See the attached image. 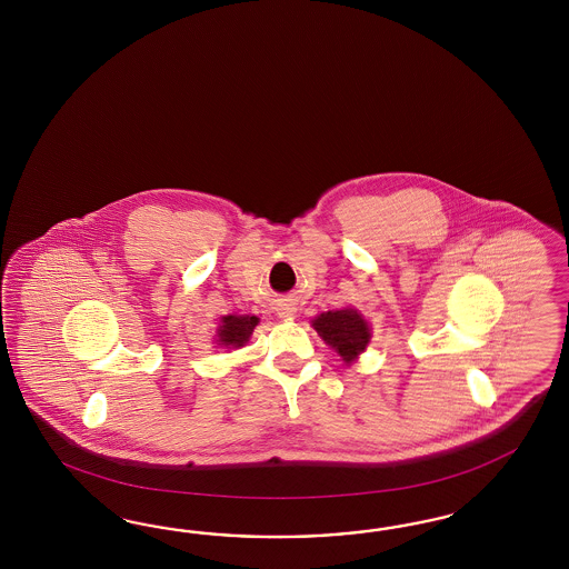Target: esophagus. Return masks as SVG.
Returning <instances> with one entry per match:
<instances>
[{"label": "esophagus", "instance_id": "esophagus-1", "mask_svg": "<svg viewBox=\"0 0 569 569\" xmlns=\"http://www.w3.org/2000/svg\"><path fill=\"white\" fill-rule=\"evenodd\" d=\"M293 315H296V309L290 307V305H286V307L279 309V317H283V319H293Z\"/></svg>", "mask_w": 569, "mask_h": 569}]
</instances>
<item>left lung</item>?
Returning a JSON list of instances; mask_svg holds the SVG:
<instances>
[{
    "instance_id": "obj_1",
    "label": "left lung",
    "mask_w": 569,
    "mask_h": 569,
    "mask_svg": "<svg viewBox=\"0 0 569 569\" xmlns=\"http://www.w3.org/2000/svg\"><path fill=\"white\" fill-rule=\"evenodd\" d=\"M312 326L331 348L338 350V355L346 362L355 361L365 350V346L369 345V338H371L367 321L357 310L352 309L323 312L312 321Z\"/></svg>"
}]
</instances>
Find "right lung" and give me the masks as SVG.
Masks as SVG:
<instances>
[{
	"label": "right lung",
	"instance_id": "right-lung-1",
	"mask_svg": "<svg viewBox=\"0 0 569 569\" xmlns=\"http://www.w3.org/2000/svg\"><path fill=\"white\" fill-rule=\"evenodd\" d=\"M259 326V317H224L223 326L219 328V342L224 346H243L248 342L252 329Z\"/></svg>",
	"mask_w": 569,
	"mask_h": 569
}]
</instances>
